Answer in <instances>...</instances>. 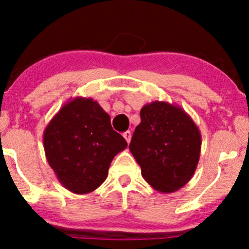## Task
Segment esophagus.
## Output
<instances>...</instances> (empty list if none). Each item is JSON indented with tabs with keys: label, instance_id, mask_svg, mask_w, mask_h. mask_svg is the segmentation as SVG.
Listing matches in <instances>:
<instances>
[{
	"label": "esophagus",
	"instance_id": "obj_1",
	"mask_svg": "<svg viewBox=\"0 0 249 249\" xmlns=\"http://www.w3.org/2000/svg\"><path fill=\"white\" fill-rule=\"evenodd\" d=\"M123 137H124L125 141H126L127 144H128V142H130V141H131V132H130V131H126V132L123 133Z\"/></svg>",
	"mask_w": 249,
	"mask_h": 249
}]
</instances>
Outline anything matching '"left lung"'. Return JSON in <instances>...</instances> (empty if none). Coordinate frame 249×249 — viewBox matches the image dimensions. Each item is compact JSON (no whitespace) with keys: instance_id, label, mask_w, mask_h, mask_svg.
Here are the masks:
<instances>
[{"instance_id":"left-lung-1","label":"left lung","mask_w":249,"mask_h":249,"mask_svg":"<svg viewBox=\"0 0 249 249\" xmlns=\"http://www.w3.org/2000/svg\"><path fill=\"white\" fill-rule=\"evenodd\" d=\"M130 151L142 178L160 193H172L187 184L196 172L201 134L179 105L154 101L141 110Z\"/></svg>"}]
</instances>
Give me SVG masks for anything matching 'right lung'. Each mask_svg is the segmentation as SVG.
Wrapping results in <instances>:
<instances>
[{
	"label": "right lung",
	"mask_w": 249,
	"mask_h": 249,
	"mask_svg": "<svg viewBox=\"0 0 249 249\" xmlns=\"http://www.w3.org/2000/svg\"><path fill=\"white\" fill-rule=\"evenodd\" d=\"M43 145L58 181L70 192L87 194L105 181L111 161L127 142L98 102L75 97L47 125Z\"/></svg>",
	"instance_id": "right-lung-1"
}]
</instances>
